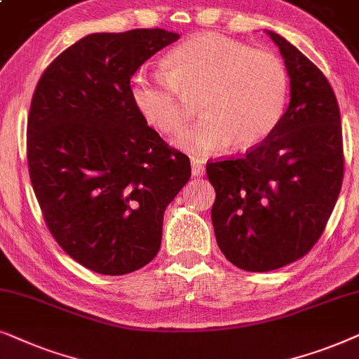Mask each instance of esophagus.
<instances>
[{"instance_id": "34e87169", "label": "esophagus", "mask_w": 359, "mask_h": 359, "mask_svg": "<svg viewBox=\"0 0 359 359\" xmlns=\"http://www.w3.org/2000/svg\"><path fill=\"white\" fill-rule=\"evenodd\" d=\"M192 174L195 177H202L205 174L203 162L200 161V159H192Z\"/></svg>"}]
</instances>
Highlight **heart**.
I'll return each instance as SVG.
<instances>
[{
    "mask_svg": "<svg viewBox=\"0 0 359 359\" xmlns=\"http://www.w3.org/2000/svg\"><path fill=\"white\" fill-rule=\"evenodd\" d=\"M165 75L141 69L131 79V100L141 118L162 135H177L187 123V100L203 114L177 144L198 156L231 144H261L283 118L289 95L284 62L269 50L251 49L218 34H198L167 52Z\"/></svg>",
    "mask_w": 359,
    "mask_h": 359,
    "instance_id": "1",
    "label": "heart"
}]
</instances>
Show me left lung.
<instances>
[{"instance_id": "1", "label": "left lung", "mask_w": 359, "mask_h": 359, "mask_svg": "<svg viewBox=\"0 0 359 359\" xmlns=\"http://www.w3.org/2000/svg\"><path fill=\"white\" fill-rule=\"evenodd\" d=\"M267 34L284 57L289 107L261 144L207 162L217 192L212 222L218 248L248 272L280 269L312 250L335 208L345 170L332 85L297 47Z\"/></svg>"}]
</instances>
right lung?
I'll list each match as a JSON object with an SVG mask.
<instances>
[{
    "label": "right lung",
    "mask_w": 359,
    "mask_h": 359,
    "mask_svg": "<svg viewBox=\"0 0 359 359\" xmlns=\"http://www.w3.org/2000/svg\"><path fill=\"white\" fill-rule=\"evenodd\" d=\"M179 39L164 29L97 32L50 62L27 116V165L42 217L87 269L123 276L154 259L165 207L190 161L137 113L135 72Z\"/></svg>",
    "instance_id": "obj_1"
}]
</instances>
